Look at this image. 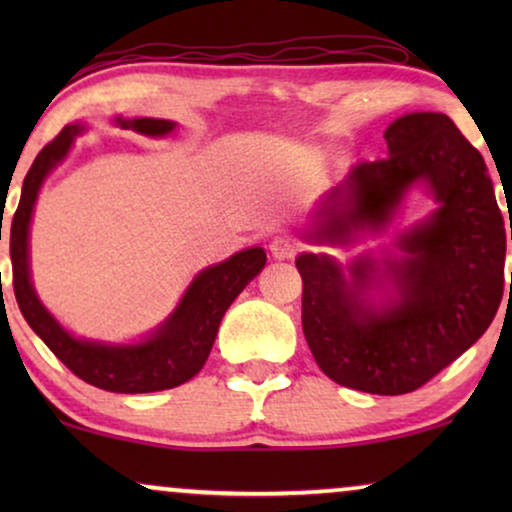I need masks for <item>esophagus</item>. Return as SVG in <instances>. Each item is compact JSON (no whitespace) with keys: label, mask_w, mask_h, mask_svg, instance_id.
<instances>
[{"label":"esophagus","mask_w":512,"mask_h":512,"mask_svg":"<svg viewBox=\"0 0 512 512\" xmlns=\"http://www.w3.org/2000/svg\"><path fill=\"white\" fill-rule=\"evenodd\" d=\"M270 254L279 258V261H282V258H293L298 254V242L293 240V237L277 235L275 240L270 242Z\"/></svg>","instance_id":"1"}]
</instances>
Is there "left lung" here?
Segmentation results:
<instances>
[{
    "label": "left lung",
    "instance_id": "1",
    "mask_svg": "<svg viewBox=\"0 0 512 512\" xmlns=\"http://www.w3.org/2000/svg\"><path fill=\"white\" fill-rule=\"evenodd\" d=\"M384 139L389 156L349 170L326 195L307 240L347 244L363 230L377 233L405 193L426 184L438 209L398 237L401 258L384 261L396 298L380 307L368 300L380 282L373 258H356L349 277L326 254H300L296 268L303 333L319 368L342 387L398 396L436 377L492 324L503 296L508 228L485 158L450 116L405 114Z\"/></svg>",
    "mask_w": 512,
    "mask_h": 512
}]
</instances>
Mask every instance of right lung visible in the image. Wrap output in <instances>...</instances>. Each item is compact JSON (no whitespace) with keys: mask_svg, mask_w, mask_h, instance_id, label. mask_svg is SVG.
I'll use <instances>...</instances> for the list:
<instances>
[{"mask_svg":"<svg viewBox=\"0 0 512 512\" xmlns=\"http://www.w3.org/2000/svg\"><path fill=\"white\" fill-rule=\"evenodd\" d=\"M116 125L139 135L165 137L174 130L172 121L160 118H114ZM83 132L81 123L65 125L60 135L48 142L27 172L23 193L11 221V265L13 293L18 307L34 333L46 347L83 382L116 394H149L179 387L200 373L212 352L216 331L230 303L265 265V251L251 247L237 251L228 261L202 270L188 286L177 310L137 345H104L81 340L67 333L53 314L41 305L30 279V221L39 188L46 174L67 156L74 139Z\"/></svg>","mask_w":512,"mask_h":512,"instance_id":"obj_1","label":"right lung"}]
</instances>
